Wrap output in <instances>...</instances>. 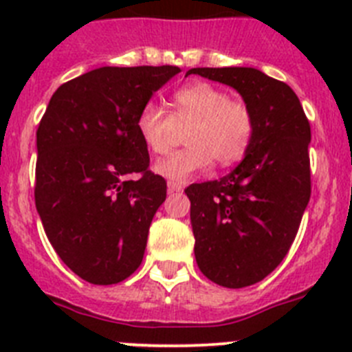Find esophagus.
<instances>
[{
    "mask_svg": "<svg viewBox=\"0 0 352 352\" xmlns=\"http://www.w3.org/2000/svg\"><path fill=\"white\" fill-rule=\"evenodd\" d=\"M167 190H169V194H174V192H182L183 185H179V183H176V182H169L167 183Z\"/></svg>",
    "mask_w": 352,
    "mask_h": 352,
    "instance_id": "obj_1",
    "label": "esophagus"
}]
</instances>
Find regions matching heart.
Segmentation results:
<instances>
[{"instance_id": "b5f03b06", "label": "heart", "mask_w": 352, "mask_h": 352, "mask_svg": "<svg viewBox=\"0 0 352 352\" xmlns=\"http://www.w3.org/2000/svg\"><path fill=\"white\" fill-rule=\"evenodd\" d=\"M173 114L148 102L135 120L139 138L149 151L166 155L178 129H186L185 144L155 166V170L173 182H186L211 162L231 166L241 160L254 139L256 120L245 102L231 100L226 89L210 82H194L173 95Z\"/></svg>"}]
</instances>
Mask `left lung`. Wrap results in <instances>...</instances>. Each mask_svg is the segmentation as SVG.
Masks as SVG:
<instances>
[{"mask_svg": "<svg viewBox=\"0 0 352 352\" xmlns=\"http://www.w3.org/2000/svg\"><path fill=\"white\" fill-rule=\"evenodd\" d=\"M232 86L256 130L243 162L214 182L186 188L199 270L229 289L257 284L287 256L309 204L310 123L296 93L247 67L192 68Z\"/></svg>", "mask_w": 352, "mask_h": 352, "instance_id": "obj_1", "label": "left lung"}]
</instances>
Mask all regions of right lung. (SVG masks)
I'll use <instances>...</instances> for the list:
<instances>
[{"label": "right lung", "instance_id": "obj_1", "mask_svg": "<svg viewBox=\"0 0 352 352\" xmlns=\"http://www.w3.org/2000/svg\"><path fill=\"white\" fill-rule=\"evenodd\" d=\"M178 67H102L61 84L36 130L35 204L60 259L111 285L141 266L167 183L149 170L135 120Z\"/></svg>", "mask_w": 352, "mask_h": 352}]
</instances>
